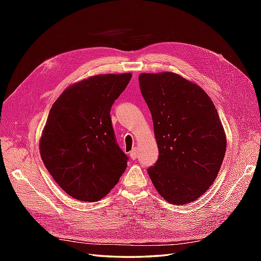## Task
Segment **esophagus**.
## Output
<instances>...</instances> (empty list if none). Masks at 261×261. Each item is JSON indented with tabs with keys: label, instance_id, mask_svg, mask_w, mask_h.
<instances>
[{
	"label": "esophagus",
	"instance_id": "1",
	"mask_svg": "<svg viewBox=\"0 0 261 261\" xmlns=\"http://www.w3.org/2000/svg\"><path fill=\"white\" fill-rule=\"evenodd\" d=\"M129 156H130V159L132 160H136L137 158H138V150H137V148H134L132 151L129 152Z\"/></svg>",
	"mask_w": 261,
	"mask_h": 261
}]
</instances>
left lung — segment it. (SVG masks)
<instances>
[{
    "mask_svg": "<svg viewBox=\"0 0 261 261\" xmlns=\"http://www.w3.org/2000/svg\"><path fill=\"white\" fill-rule=\"evenodd\" d=\"M139 86L159 149L148 174L163 199L194 201L215 181L224 159L226 138L217 109L199 86L174 73L140 74Z\"/></svg>",
    "mask_w": 261,
    "mask_h": 261,
    "instance_id": "left-lung-1",
    "label": "left lung"
}]
</instances>
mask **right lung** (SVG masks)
Here are the masks:
<instances>
[{"mask_svg":"<svg viewBox=\"0 0 261 261\" xmlns=\"http://www.w3.org/2000/svg\"><path fill=\"white\" fill-rule=\"evenodd\" d=\"M130 78L129 73L89 77L68 87L50 110L40 154L54 180L76 199L103 198L127 167L110 111Z\"/></svg>","mask_w":261,"mask_h":261,"instance_id":"right-lung-1","label":"right lung"}]
</instances>
